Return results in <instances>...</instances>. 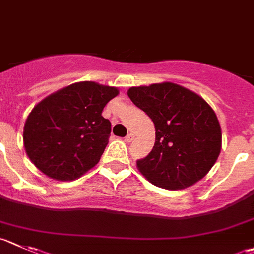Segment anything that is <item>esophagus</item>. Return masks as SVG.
<instances>
[{
	"instance_id": "1",
	"label": "esophagus",
	"mask_w": 254,
	"mask_h": 254,
	"mask_svg": "<svg viewBox=\"0 0 254 254\" xmlns=\"http://www.w3.org/2000/svg\"><path fill=\"white\" fill-rule=\"evenodd\" d=\"M124 140H125V143H130V141H132L134 140V134H132V132H129V134H127V136L124 138Z\"/></svg>"
}]
</instances>
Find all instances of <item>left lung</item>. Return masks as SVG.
Listing matches in <instances>:
<instances>
[{
	"label": "left lung",
	"instance_id": "1",
	"mask_svg": "<svg viewBox=\"0 0 254 254\" xmlns=\"http://www.w3.org/2000/svg\"><path fill=\"white\" fill-rule=\"evenodd\" d=\"M127 96L155 125V144L139 172L154 186L177 190L199 182L222 149V131L209 104L174 82L132 86Z\"/></svg>",
	"mask_w": 254,
	"mask_h": 254
}]
</instances>
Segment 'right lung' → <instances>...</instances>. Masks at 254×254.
Returning <instances> with one entry per match:
<instances>
[{"label":"right lung","mask_w":254,"mask_h":254,"mask_svg":"<svg viewBox=\"0 0 254 254\" xmlns=\"http://www.w3.org/2000/svg\"><path fill=\"white\" fill-rule=\"evenodd\" d=\"M119 94L114 86L80 81L52 92L28 114L23 146L45 175L75 181L100 160L111 131L101 113Z\"/></svg>","instance_id":"obj_1"}]
</instances>
